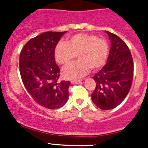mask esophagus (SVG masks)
Instances as JSON below:
<instances>
[{
    "mask_svg": "<svg viewBox=\"0 0 148 148\" xmlns=\"http://www.w3.org/2000/svg\"><path fill=\"white\" fill-rule=\"evenodd\" d=\"M82 82V80L79 79V80H71V82L72 84H78V83H80Z\"/></svg>",
    "mask_w": 148,
    "mask_h": 148,
    "instance_id": "34e87169",
    "label": "esophagus"
}]
</instances>
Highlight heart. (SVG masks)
<instances>
[{"label": "heart", "instance_id": "obj_1", "mask_svg": "<svg viewBox=\"0 0 148 148\" xmlns=\"http://www.w3.org/2000/svg\"><path fill=\"white\" fill-rule=\"evenodd\" d=\"M109 46L107 41L93 34H79L72 36L68 41H59L54 51L58 63L66 65L76 56L79 61L68 65L63 74L68 79H78L86 75L90 69L96 70L105 64L108 56Z\"/></svg>", "mask_w": 148, "mask_h": 148}]
</instances>
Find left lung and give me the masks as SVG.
Segmentation results:
<instances>
[{"label":"left lung","mask_w":148,"mask_h":148,"mask_svg":"<svg viewBox=\"0 0 148 148\" xmlns=\"http://www.w3.org/2000/svg\"><path fill=\"white\" fill-rule=\"evenodd\" d=\"M111 41L107 64L94 77V104L103 110L115 108L127 95L133 79L134 64L127 44L115 34L106 31Z\"/></svg>","instance_id":"left-lung-1"}]
</instances>
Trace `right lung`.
Masks as SVG:
<instances>
[{
  "label": "right lung",
  "mask_w": 148,
  "mask_h": 148,
  "mask_svg": "<svg viewBox=\"0 0 148 148\" xmlns=\"http://www.w3.org/2000/svg\"><path fill=\"white\" fill-rule=\"evenodd\" d=\"M66 31H46L31 38L22 49L19 69L22 82L36 102L46 108L63 107L69 98L71 83L60 81V69L56 64L54 51Z\"/></svg>",
  "instance_id": "obj_1"
}]
</instances>
